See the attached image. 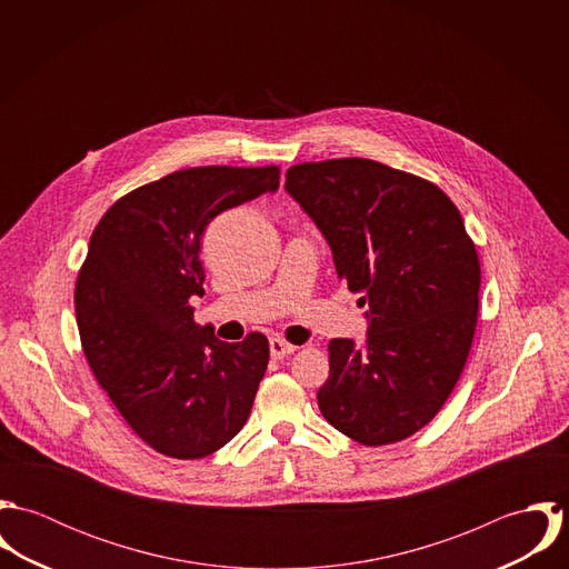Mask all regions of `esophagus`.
<instances>
[{
    "mask_svg": "<svg viewBox=\"0 0 569 569\" xmlns=\"http://www.w3.org/2000/svg\"><path fill=\"white\" fill-rule=\"evenodd\" d=\"M293 350H296V346H291V343H287V341H282V339H278V337L269 341V355H271V359H276V361H280V359L289 357Z\"/></svg>",
    "mask_w": 569,
    "mask_h": 569,
    "instance_id": "obj_1",
    "label": "esophagus"
}]
</instances>
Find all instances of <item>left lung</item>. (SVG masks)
I'll use <instances>...</instances> for the list:
<instances>
[{
	"label": "left lung",
	"mask_w": 569,
	"mask_h": 569,
	"mask_svg": "<svg viewBox=\"0 0 569 569\" xmlns=\"http://www.w3.org/2000/svg\"><path fill=\"white\" fill-rule=\"evenodd\" d=\"M284 190L368 307L361 346L328 343L322 416L361 445L399 442L438 413L467 363L480 296L476 244L438 186L386 163H298Z\"/></svg>",
	"instance_id": "obj_1"
}]
</instances>
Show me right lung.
Instances as JSON below:
<instances>
[{"label":"right lung","mask_w":569,"mask_h":569,"mask_svg":"<svg viewBox=\"0 0 569 569\" xmlns=\"http://www.w3.org/2000/svg\"><path fill=\"white\" fill-rule=\"evenodd\" d=\"M278 183L276 166L177 170L118 199L91 234L74 293L82 350L129 427L163 456L206 458L247 422L269 341H221L194 325L190 298L203 296L208 223Z\"/></svg>","instance_id":"obj_1"}]
</instances>
